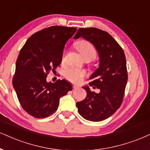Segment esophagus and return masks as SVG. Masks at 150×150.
Returning a JSON list of instances; mask_svg holds the SVG:
<instances>
[{
	"mask_svg": "<svg viewBox=\"0 0 150 150\" xmlns=\"http://www.w3.org/2000/svg\"><path fill=\"white\" fill-rule=\"evenodd\" d=\"M78 86H77V85H73V90H75V89H77V88H78Z\"/></svg>",
	"mask_w": 150,
	"mask_h": 150,
	"instance_id": "esophagus-1",
	"label": "esophagus"
}]
</instances>
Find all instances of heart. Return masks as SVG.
<instances>
[{
    "mask_svg": "<svg viewBox=\"0 0 150 150\" xmlns=\"http://www.w3.org/2000/svg\"><path fill=\"white\" fill-rule=\"evenodd\" d=\"M75 46L80 52L82 57H88L91 58V59H94L96 56V50L91 43L86 41H79L75 43ZM86 73L84 70H79L77 69H67L64 72V77L68 80L72 81L73 83H79L81 82L83 78L86 76Z\"/></svg>",
    "mask_w": 150,
    "mask_h": 150,
    "instance_id": "1",
    "label": "heart"
}]
</instances>
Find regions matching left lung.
<instances>
[{"instance_id":"obj_1","label":"left lung","mask_w":150,"mask_h":150,"mask_svg":"<svg viewBox=\"0 0 150 150\" xmlns=\"http://www.w3.org/2000/svg\"><path fill=\"white\" fill-rule=\"evenodd\" d=\"M79 37L91 43L98 51L99 66L89 77L92 79L89 85L100 89V92H92L88 86H83L86 97L76 106L84 119L99 122L113 115L122 102L128 79L125 55L117 41L103 30L79 28L74 39Z\"/></svg>"}]
</instances>
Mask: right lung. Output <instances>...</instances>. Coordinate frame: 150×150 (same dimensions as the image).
I'll list each match as a JSON object with an SVG mask.
<instances>
[{"instance_id": "add662e5", "label": "right lung", "mask_w": 150, "mask_h": 150, "mask_svg": "<svg viewBox=\"0 0 150 150\" xmlns=\"http://www.w3.org/2000/svg\"><path fill=\"white\" fill-rule=\"evenodd\" d=\"M77 28L51 26L32 35L21 50L12 84L21 105L33 117L41 118L57 109L59 99L72 85L65 79L46 81L47 75L62 63L64 48Z\"/></svg>"}]
</instances>
